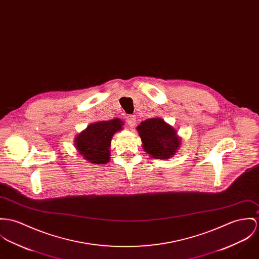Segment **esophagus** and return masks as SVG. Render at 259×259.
<instances>
[{
	"label": "esophagus",
	"instance_id": "34e87169",
	"mask_svg": "<svg viewBox=\"0 0 259 259\" xmlns=\"http://www.w3.org/2000/svg\"><path fill=\"white\" fill-rule=\"evenodd\" d=\"M125 119H126V123L128 124V126L133 127V126L136 124V120H137V118H136L135 116H127Z\"/></svg>",
	"mask_w": 259,
	"mask_h": 259
}]
</instances>
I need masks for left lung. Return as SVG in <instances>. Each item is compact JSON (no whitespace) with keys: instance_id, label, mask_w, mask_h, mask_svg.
<instances>
[{"instance_id":"1","label":"left lung","mask_w":259,"mask_h":259,"mask_svg":"<svg viewBox=\"0 0 259 259\" xmlns=\"http://www.w3.org/2000/svg\"><path fill=\"white\" fill-rule=\"evenodd\" d=\"M143 150L155 159L167 160L175 155L182 139L163 118H147L138 125Z\"/></svg>"}]
</instances>
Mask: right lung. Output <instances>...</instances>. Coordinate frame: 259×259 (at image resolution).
Segmentation results:
<instances>
[{"mask_svg": "<svg viewBox=\"0 0 259 259\" xmlns=\"http://www.w3.org/2000/svg\"><path fill=\"white\" fill-rule=\"evenodd\" d=\"M119 118L90 123L75 137L74 143L78 153L93 164H106L110 161V148L113 136L122 130Z\"/></svg>", "mask_w": 259, "mask_h": 259, "instance_id": "1", "label": "right lung"}]
</instances>
